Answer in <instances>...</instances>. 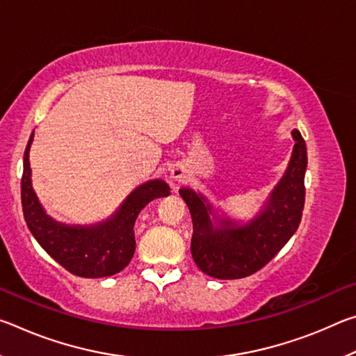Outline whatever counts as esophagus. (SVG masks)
Instances as JSON below:
<instances>
[{"label":"esophagus","mask_w":356,"mask_h":356,"mask_svg":"<svg viewBox=\"0 0 356 356\" xmlns=\"http://www.w3.org/2000/svg\"><path fill=\"white\" fill-rule=\"evenodd\" d=\"M170 177H171L174 185L182 184L184 180H185V168L182 165H176L171 170V176Z\"/></svg>","instance_id":"34e87169"}]
</instances>
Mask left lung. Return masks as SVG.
<instances>
[{
  "label": "left lung",
  "mask_w": 356,
  "mask_h": 356,
  "mask_svg": "<svg viewBox=\"0 0 356 356\" xmlns=\"http://www.w3.org/2000/svg\"><path fill=\"white\" fill-rule=\"evenodd\" d=\"M292 136L295 146L284 176L270 193L261 213L243 226L227 218L213 226L212 206L206 197L190 188L179 190L191 213V256L201 272L218 280L245 278L272 261L297 231L305 207L308 154L297 129Z\"/></svg>",
  "instance_id": "8db88e82"
}]
</instances>
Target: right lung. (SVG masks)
Masks as SVG:
<instances>
[{
	"label": "right lung",
	"mask_w": 356,
	"mask_h": 356,
	"mask_svg": "<svg viewBox=\"0 0 356 356\" xmlns=\"http://www.w3.org/2000/svg\"><path fill=\"white\" fill-rule=\"evenodd\" d=\"M29 138L23 155L22 206L29 231L39 245L67 272L81 278H104L127 267L135 252V221L138 213L156 197L170 195L163 180H149L130 193L106 221L91 226H70L45 213L31 185Z\"/></svg>",
	"instance_id": "add662e5"
}]
</instances>
